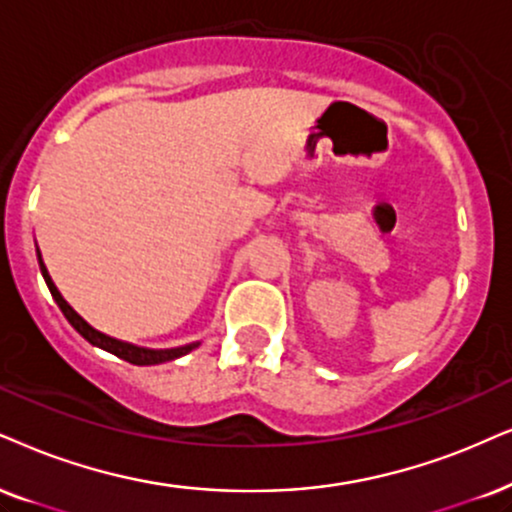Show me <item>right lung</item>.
<instances>
[{
	"label": "right lung",
	"mask_w": 512,
	"mask_h": 512,
	"mask_svg": "<svg viewBox=\"0 0 512 512\" xmlns=\"http://www.w3.org/2000/svg\"><path fill=\"white\" fill-rule=\"evenodd\" d=\"M37 260H40V271H42L44 281H47L49 293H51V297H54V300H56L58 307H61L63 316H66V319L70 321V326H73L75 331L80 333L84 340L92 342L94 347L106 349V352H111V354H115V357L125 359V361H129V364H134V366H155V364H165V361H172V359L184 357V354H189L191 349H196V347L200 345V342H191V345L174 347V349H148V347H137V345H132V342L115 340V338H111V335H106V333L96 331V328H94V326H89V323L84 321L82 316L77 314L75 309L70 307V304H68L66 300H63V295L58 293V288L54 286V281H51V276H49L47 267H44V260H42V252H40V248H37Z\"/></svg>",
	"instance_id": "obj_1"
}]
</instances>
